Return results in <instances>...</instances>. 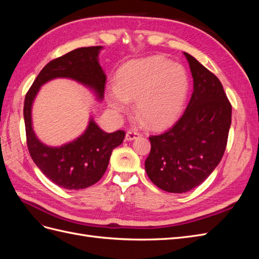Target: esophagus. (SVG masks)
<instances>
[{
	"mask_svg": "<svg viewBox=\"0 0 259 259\" xmlns=\"http://www.w3.org/2000/svg\"><path fill=\"white\" fill-rule=\"evenodd\" d=\"M140 135V133H138L137 131H128L126 133V136H125V138H126V140H128V142H131V140H134L136 138H138Z\"/></svg>",
	"mask_w": 259,
	"mask_h": 259,
	"instance_id": "34e87169",
	"label": "esophagus"
}]
</instances>
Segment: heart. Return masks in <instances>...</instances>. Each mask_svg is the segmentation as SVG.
Listing matches in <instances>:
<instances>
[{"mask_svg": "<svg viewBox=\"0 0 259 259\" xmlns=\"http://www.w3.org/2000/svg\"><path fill=\"white\" fill-rule=\"evenodd\" d=\"M189 81L183 66L152 56L128 61L116 75V85L108 89V103L124 112L136 100L135 111L146 126L162 128L173 122L182 110Z\"/></svg>", "mask_w": 259, "mask_h": 259, "instance_id": "obj_1", "label": "heart"}]
</instances>
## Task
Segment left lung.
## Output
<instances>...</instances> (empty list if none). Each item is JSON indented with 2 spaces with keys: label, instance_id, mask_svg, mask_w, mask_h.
Instances as JSON below:
<instances>
[{
  "label": "left lung",
  "instance_id": "1",
  "mask_svg": "<svg viewBox=\"0 0 259 259\" xmlns=\"http://www.w3.org/2000/svg\"><path fill=\"white\" fill-rule=\"evenodd\" d=\"M193 77V93L182 117L163 134L150 136L145 162L148 177L160 189L184 193L201 185L221 162L232 107L218 77L184 53Z\"/></svg>",
  "mask_w": 259,
  "mask_h": 259
}]
</instances>
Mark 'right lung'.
<instances>
[{
    "label": "right lung",
    "instance_id": "add662e5",
    "mask_svg": "<svg viewBox=\"0 0 259 259\" xmlns=\"http://www.w3.org/2000/svg\"><path fill=\"white\" fill-rule=\"evenodd\" d=\"M101 46L81 48L50 61L38 73L25 98L27 146L35 165L54 184L68 190L88 188L103 177L112 150L123 143L124 131L106 133L91 119L83 134L73 142L60 147L42 144L35 136L31 120L33 100L41 86L56 77H68L95 92L104 98L106 74L98 62Z\"/></svg>",
    "mask_w": 259,
    "mask_h": 259
}]
</instances>
